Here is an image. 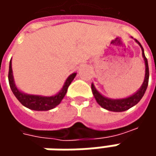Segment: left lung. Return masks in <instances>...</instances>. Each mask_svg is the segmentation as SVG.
I'll return each mask as SVG.
<instances>
[{
  "label": "left lung",
  "mask_w": 156,
  "mask_h": 156,
  "mask_svg": "<svg viewBox=\"0 0 156 156\" xmlns=\"http://www.w3.org/2000/svg\"><path fill=\"white\" fill-rule=\"evenodd\" d=\"M135 41L140 45L141 48V51H142V57L144 59L145 62V68H146V71H145V78H144V81L140 87V89L135 93L133 95L127 97V98H123V99H109L103 96L102 94L96 90V88L94 87V84L92 83L91 85V88H92V92H93L94 96L96 100L97 103L102 107L103 108L107 109V110L113 111V112H122V111H126L129 109L130 108L134 107L136 105L142 98V96L144 95V94L146 92V89L147 87V84H148V77H149V70H148V64H147V60L145 55H144V50L143 48L141 47V43L135 40Z\"/></svg>",
  "instance_id": "obj_1"
}]
</instances>
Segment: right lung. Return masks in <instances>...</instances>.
<instances>
[{
    "label": "right lung",
    "instance_id": "1",
    "mask_svg": "<svg viewBox=\"0 0 156 156\" xmlns=\"http://www.w3.org/2000/svg\"><path fill=\"white\" fill-rule=\"evenodd\" d=\"M76 73H73L68 77L64 85H63L62 90L53 96H41V95H34V94H27L22 93L20 91L17 87L15 86L14 76H13V70H12V62L10 61L9 62V81L10 88L13 94L17 98V100L21 102L24 107H26L29 109L36 111H48L53 109L55 108L57 105L61 103L62 100L64 98L65 94L68 91L69 85L71 84L72 81L75 79Z\"/></svg>",
    "mask_w": 156,
    "mask_h": 156
}]
</instances>
